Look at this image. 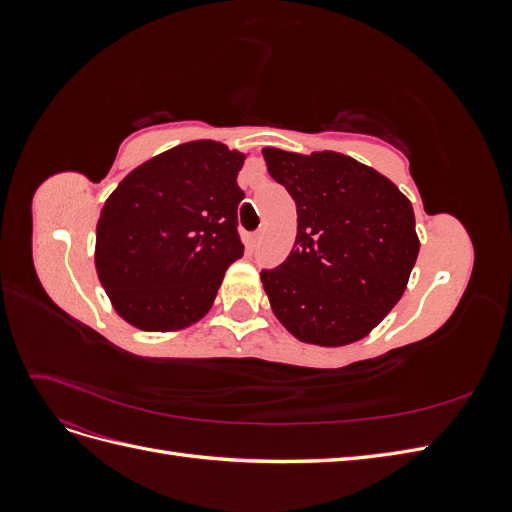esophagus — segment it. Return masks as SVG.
I'll list each match as a JSON object with an SVG mask.
<instances>
[{
  "label": "esophagus",
  "mask_w": 512,
  "mask_h": 512,
  "mask_svg": "<svg viewBox=\"0 0 512 512\" xmlns=\"http://www.w3.org/2000/svg\"><path fill=\"white\" fill-rule=\"evenodd\" d=\"M260 235H262L260 230H256V232H250V235H247V243H250V247H256V245L260 243Z\"/></svg>",
  "instance_id": "esophagus-1"
}]
</instances>
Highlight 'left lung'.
<instances>
[{"label":"left lung","mask_w":512,"mask_h":512,"mask_svg":"<svg viewBox=\"0 0 512 512\" xmlns=\"http://www.w3.org/2000/svg\"><path fill=\"white\" fill-rule=\"evenodd\" d=\"M269 175L297 205V239L262 269L273 314L307 344L365 337L406 290L418 256L410 200L378 170L335 151L262 149Z\"/></svg>","instance_id":"8db88e82"}]
</instances>
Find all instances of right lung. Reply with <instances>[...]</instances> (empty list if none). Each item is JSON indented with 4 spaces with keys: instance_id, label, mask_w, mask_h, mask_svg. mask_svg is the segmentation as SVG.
<instances>
[{
    "instance_id": "1",
    "label": "right lung",
    "mask_w": 512,
    "mask_h": 512,
    "mask_svg": "<svg viewBox=\"0 0 512 512\" xmlns=\"http://www.w3.org/2000/svg\"><path fill=\"white\" fill-rule=\"evenodd\" d=\"M243 160L215 141L183 143L134 168L108 196L96 269L123 320L175 331L209 312L230 262L243 256Z\"/></svg>"
}]
</instances>
